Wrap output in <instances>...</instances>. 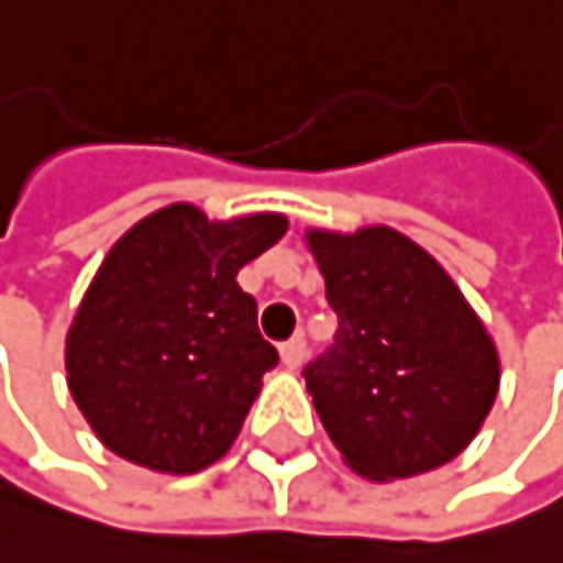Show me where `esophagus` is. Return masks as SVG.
<instances>
[{
    "instance_id": "obj_1",
    "label": "esophagus",
    "mask_w": 563,
    "mask_h": 563,
    "mask_svg": "<svg viewBox=\"0 0 563 563\" xmlns=\"http://www.w3.org/2000/svg\"><path fill=\"white\" fill-rule=\"evenodd\" d=\"M279 357H284V367H290V372H297V367L303 364V357H307V344H303V338L287 341L284 347H279Z\"/></svg>"
}]
</instances>
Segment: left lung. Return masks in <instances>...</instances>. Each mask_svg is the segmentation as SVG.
<instances>
[{
	"label": "left lung",
	"mask_w": 563,
	"mask_h": 563,
	"mask_svg": "<svg viewBox=\"0 0 563 563\" xmlns=\"http://www.w3.org/2000/svg\"><path fill=\"white\" fill-rule=\"evenodd\" d=\"M341 328L307 391L341 460L375 483L445 466L500 391V354L442 263L391 225L307 229Z\"/></svg>",
	"instance_id": "8db88e82"
}]
</instances>
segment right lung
<instances>
[{"instance_id":"1","label":"right lung","mask_w":563,"mask_h":563,"mask_svg":"<svg viewBox=\"0 0 563 563\" xmlns=\"http://www.w3.org/2000/svg\"><path fill=\"white\" fill-rule=\"evenodd\" d=\"M284 232L279 212L175 202L103 256L67 331V385L114 456L172 476L225 456L279 361L235 276Z\"/></svg>"}]
</instances>
